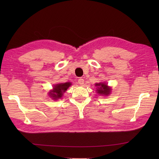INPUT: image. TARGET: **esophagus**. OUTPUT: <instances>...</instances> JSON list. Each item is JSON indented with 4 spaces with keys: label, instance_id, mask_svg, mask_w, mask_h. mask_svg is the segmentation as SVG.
Here are the masks:
<instances>
[{
    "label": "esophagus",
    "instance_id": "1",
    "mask_svg": "<svg viewBox=\"0 0 159 159\" xmlns=\"http://www.w3.org/2000/svg\"><path fill=\"white\" fill-rule=\"evenodd\" d=\"M78 83H79L80 85H83L84 84V79H82V78H80V79L78 80Z\"/></svg>",
    "mask_w": 159,
    "mask_h": 159
}]
</instances>
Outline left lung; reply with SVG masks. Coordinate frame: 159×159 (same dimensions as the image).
<instances>
[{
	"label": "left lung",
	"mask_w": 159,
	"mask_h": 159,
	"mask_svg": "<svg viewBox=\"0 0 159 159\" xmlns=\"http://www.w3.org/2000/svg\"><path fill=\"white\" fill-rule=\"evenodd\" d=\"M96 86L98 87V89L96 90L97 93L101 96H109L111 92V88L108 86L106 83H96Z\"/></svg>",
	"instance_id": "1"
}]
</instances>
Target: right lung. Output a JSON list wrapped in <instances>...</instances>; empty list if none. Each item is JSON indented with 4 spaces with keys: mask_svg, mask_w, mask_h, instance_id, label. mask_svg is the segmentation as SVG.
Wrapping results in <instances>:
<instances>
[{
    "mask_svg": "<svg viewBox=\"0 0 159 159\" xmlns=\"http://www.w3.org/2000/svg\"><path fill=\"white\" fill-rule=\"evenodd\" d=\"M71 85L72 83L70 82L56 84L54 85L53 89L50 90V92H48V95L53 100H58L63 96V93L66 92Z\"/></svg>",
    "mask_w": 159,
    "mask_h": 159,
    "instance_id": "add662e5",
    "label": "right lung"
}]
</instances>
